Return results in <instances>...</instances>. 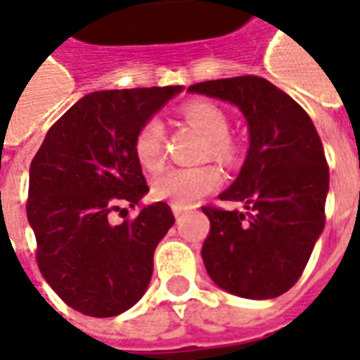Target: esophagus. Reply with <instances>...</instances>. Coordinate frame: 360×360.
Returning a JSON list of instances; mask_svg holds the SVG:
<instances>
[{
    "label": "esophagus",
    "mask_w": 360,
    "mask_h": 360,
    "mask_svg": "<svg viewBox=\"0 0 360 360\" xmlns=\"http://www.w3.org/2000/svg\"><path fill=\"white\" fill-rule=\"evenodd\" d=\"M172 210H173V216H175V218H181V216H183V214H185L188 208H185V206H177V204H175V206H172Z\"/></svg>",
    "instance_id": "obj_1"
}]
</instances>
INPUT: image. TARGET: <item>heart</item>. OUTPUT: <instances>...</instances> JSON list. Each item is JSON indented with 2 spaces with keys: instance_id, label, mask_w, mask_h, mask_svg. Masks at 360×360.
<instances>
[{
  "instance_id": "obj_1",
  "label": "heart",
  "mask_w": 360,
  "mask_h": 360,
  "mask_svg": "<svg viewBox=\"0 0 360 360\" xmlns=\"http://www.w3.org/2000/svg\"><path fill=\"white\" fill-rule=\"evenodd\" d=\"M181 115L188 125L196 129L208 141V154L216 160L227 162L233 158V144L229 141V121L224 110L206 100H193L181 108ZM164 125L156 117L144 121L136 131L133 152L136 162L148 169L158 172L164 165ZM221 185V173L214 165L202 167H172L158 175L152 183V195L177 206H193L202 196L210 195Z\"/></svg>"
}]
</instances>
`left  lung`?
Here are the masks:
<instances>
[{
  "mask_svg": "<svg viewBox=\"0 0 360 360\" xmlns=\"http://www.w3.org/2000/svg\"><path fill=\"white\" fill-rule=\"evenodd\" d=\"M193 94L235 103L249 125V152L221 200L245 210L204 206L210 233L202 260L214 283L245 299H274L297 283L324 231L330 169L309 113L255 75L198 82Z\"/></svg>",
  "mask_w": 360,
  "mask_h": 360,
  "instance_id": "1",
  "label": "left lung"
}]
</instances>
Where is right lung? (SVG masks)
<instances>
[{"label": "right lung", "mask_w": 360, "mask_h": 360, "mask_svg": "<svg viewBox=\"0 0 360 360\" xmlns=\"http://www.w3.org/2000/svg\"><path fill=\"white\" fill-rule=\"evenodd\" d=\"M181 86L100 90L51 125L30 164L27 216L44 279L71 309L117 316L141 299L154 250L175 224L165 202L111 221L148 193L133 152L136 131Z\"/></svg>", "instance_id": "add662e5"}]
</instances>
